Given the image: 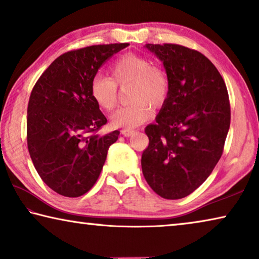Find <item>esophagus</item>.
<instances>
[{
    "mask_svg": "<svg viewBox=\"0 0 259 259\" xmlns=\"http://www.w3.org/2000/svg\"><path fill=\"white\" fill-rule=\"evenodd\" d=\"M121 133H122V135L124 137H129V136H131V135L135 133V131L134 130H130V129H122Z\"/></svg>",
    "mask_w": 259,
    "mask_h": 259,
    "instance_id": "34e87169",
    "label": "esophagus"
}]
</instances>
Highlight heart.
Segmentation results:
<instances>
[{"label":"heart","mask_w":259,"mask_h":259,"mask_svg":"<svg viewBox=\"0 0 259 259\" xmlns=\"http://www.w3.org/2000/svg\"><path fill=\"white\" fill-rule=\"evenodd\" d=\"M130 84L129 101L111 116L116 128L133 129L140 126L153 115V107H161L169 94V80L160 65L149 57L125 53L109 67V78L98 74L92 79L90 93L100 109L111 111L117 105V87Z\"/></svg>","instance_id":"heart-1"}]
</instances>
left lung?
Here are the masks:
<instances>
[{"label": "left lung", "instance_id": "8db88e82", "mask_svg": "<svg viewBox=\"0 0 259 259\" xmlns=\"http://www.w3.org/2000/svg\"><path fill=\"white\" fill-rule=\"evenodd\" d=\"M163 61L169 94L145 128L143 176L158 195L177 200L194 192L221 158L230 126L225 80L202 53L178 44H146Z\"/></svg>", "mask_w": 259, "mask_h": 259}]
</instances>
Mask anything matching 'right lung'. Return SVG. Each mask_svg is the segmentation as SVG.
Returning <instances> with one entry per match:
<instances>
[{
	"instance_id": "1",
	"label": "right lung",
	"mask_w": 259,
	"mask_h": 259,
	"mask_svg": "<svg viewBox=\"0 0 259 259\" xmlns=\"http://www.w3.org/2000/svg\"><path fill=\"white\" fill-rule=\"evenodd\" d=\"M128 43L92 45L59 56L30 94L26 142L41 180L60 195L78 198L98 180L119 131H98L107 118L93 101L90 84L99 68Z\"/></svg>"
}]
</instances>
